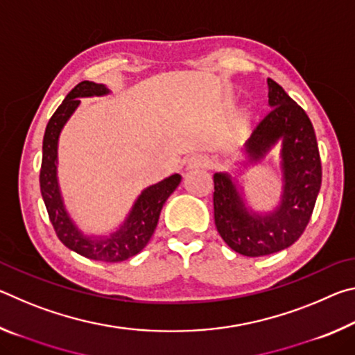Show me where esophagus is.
I'll use <instances>...</instances> for the list:
<instances>
[{"label":"esophagus","mask_w":355,"mask_h":355,"mask_svg":"<svg viewBox=\"0 0 355 355\" xmlns=\"http://www.w3.org/2000/svg\"><path fill=\"white\" fill-rule=\"evenodd\" d=\"M213 161H211V158H209V156H207V155H196V156H192V158L189 159V163H188V167H207V166H209L211 164Z\"/></svg>","instance_id":"obj_1"}]
</instances>
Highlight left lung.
Returning <instances> with one entry per match:
<instances>
[{
	"instance_id": "left-lung-1",
	"label": "left lung",
	"mask_w": 355,
	"mask_h": 355,
	"mask_svg": "<svg viewBox=\"0 0 355 355\" xmlns=\"http://www.w3.org/2000/svg\"><path fill=\"white\" fill-rule=\"evenodd\" d=\"M271 110L244 146L249 163L264 158L280 144L282 200L260 214L245 207L236 183L225 172L214 173V224L230 249L244 257H263L290 248L302 235L321 188V158L313 125L280 84L268 78Z\"/></svg>"
}]
</instances>
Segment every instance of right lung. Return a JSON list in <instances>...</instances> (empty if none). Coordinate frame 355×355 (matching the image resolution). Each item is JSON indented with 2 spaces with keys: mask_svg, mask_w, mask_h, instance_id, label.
<instances>
[{
  "mask_svg": "<svg viewBox=\"0 0 355 355\" xmlns=\"http://www.w3.org/2000/svg\"><path fill=\"white\" fill-rule=\"evenodd\" d=\"M110 94L105 84L92 81H81L71 89L64 98L61 106L53 114L48 122L42 146V166H40V192L53 228L58 238L70 250L86 258L97 261L117 263L128 260L146 248L158 225L159 213L166 200L177 189L182 182V175L164 178L163 182L148 186L137 197L128 218L120 228L112 232L110 236H86L75 225V222L64 207L61 191L58 183V142L59 135L67 123L71 114L80 105V98L94 97V95Z\"/></svg>",
  "mask_w": 355,
  "mask_h": 355,
  "instance_id": "add662e5",
  "label": "right lung"
}]
</instances>
